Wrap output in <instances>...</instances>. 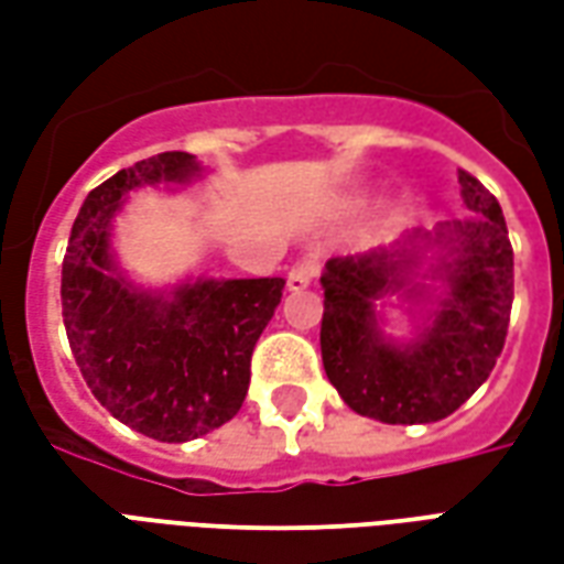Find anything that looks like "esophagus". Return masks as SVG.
Returning a JSON list of instances; mask_svg holds the SVG:
<instances>
[{
    "label": "esophagus",
    "instance_id": "obj_1",
    "mask_svg": "<svg viewBox=\"0 0 564 564\" xmlns=\"http://www.w3.org/2000/svg\"><path fill=\"white\" fill-rule=\"evenodd\" d=\"M314 274H317V259L302 257L293 269H290V274H286V286H290L293 293H299V290H305L307 283L314 281Z\"/></svg>",
    "mask_w": 564,
    "mask_h": 564
}]
</instances>
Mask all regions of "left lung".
<instances>
[{"label": "left lung", "instance_id": "1", "mask_svg": "<svg viewBox=\"0 0 564 564\" xmlns=\"http://www.w3.org/2000/svg\"><path fill=\"white\" fill-rule=\"evenodd\" d=\"M459 184L468 208L459 220L326 262L323 368L356 414L390 425L437 423L496 368L513 305V247L496 196L468 172H459ZM429 249L438 253L433 280L445 283L437 296L410 281ZM392 292L417 310L436 305L422 310L414 343H390L379 332L373 302Z\"/></svg>", "mask_w": 564, "mask_h": 564}]
</instances>
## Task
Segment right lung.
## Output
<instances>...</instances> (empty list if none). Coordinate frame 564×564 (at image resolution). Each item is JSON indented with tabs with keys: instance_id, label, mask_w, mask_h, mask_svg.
<instances>
[{
	"instance_id": "right-lung-1",
	"label": "right lung",
	"mask_w": 564,
	"mask_h": 564,
	"mask_svg": "<svg viewBox=\"0 0 564 564\" xmlns=\"http://www.w3.org/2000/svg\"><path fill=\"white\" fill-rule=\"evenodd\" d=\"M193 153L129 165L84 198L63 259V323L93 395L120 423L184 444L229 423L250 387V356L281 305L283 278H198L141 290L117 269L111 229L132 189L186 184Z\"/></svg>"
}]
</instances>
